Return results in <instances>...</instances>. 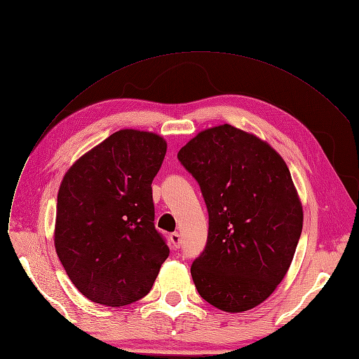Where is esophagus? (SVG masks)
Returning <instances> with one entry per match:
<instances>
[{"label":"esophagus","mask_w":359,"mask_h":359,"mask_svg":"<svg viewBox=\"0 0 359 359\" xmlns=\"http://www.w3.org/2000/svg\"><path fill=\"white\" fill-rule=\"evenodd\" d=\"M170 242H171L174 249H178L181 246V236H180L178 231H174V233L170 235Z\"/></svg>","instance_id":"1"}]
</instances>
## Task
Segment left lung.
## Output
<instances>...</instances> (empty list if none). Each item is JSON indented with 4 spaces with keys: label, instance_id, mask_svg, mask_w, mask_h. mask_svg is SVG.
Returning <instances> with one entry per match:
<instances>
[{
    "label": "left lung",
    "instance_id": "obj_1",
    "mask_svg": "<svg viewBox=\"0 0 359 359\" xmlns=\"http://www.w3.org/2000/svg\"><path fill=\"white\" fill-rule=\"evenodd\" d=\"M208 212V236L191 265L200 296L241 313L265 302L296 252L303 207L284 159L230 124L205 129L178 152Z\"/></svg>",
    "mask_w": 359,
    "mask_h": 359
}]
</instances>
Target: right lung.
<instances>
[{
    "instance_id": "1",
    "label": "right lung",
    "mask_w": 359,
    "mask_h": 359,
    "mask_svg": "<svg viewBox=\"0 0 359 359\" xmlns=\"http://www.w3.org/2000/svg\"><path fill=\"white\" fill-rule=\"evenodd\" d=\"M165 154L159 135L123 129L81 156L62 180L56 254L94 303L120 307L140 300L170 255L155 229L152 198Z\"/></svg>"
}]
</instances>
